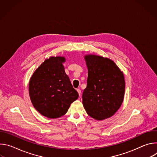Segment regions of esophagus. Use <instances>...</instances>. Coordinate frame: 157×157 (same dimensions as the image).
<instances>
[{"instance_id":"34e87169","label":"esophagus","mask_w":157,"mask_h":157,"mask_svg":"<svg viewBox=\"0 0 157 157\" xmlns=\"http://www.w3.org/2000/svg\"><path fill=\"white\" fill-rule=\"evenodd\" d=\"M77 91H78V93L79 95V96H81V91L80 89H77Z\"/></svg>"}]
</instances>
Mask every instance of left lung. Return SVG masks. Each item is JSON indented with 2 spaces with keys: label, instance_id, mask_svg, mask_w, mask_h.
Masks as SVG:
<instances>
[{
  "label": "left lung",
  "instance_id": "left-lung-1",
  "mask_svg": "<svg viewBox=\"0 0 157 157\" xmlns=\"http://www.w3.org/2000/svg\"><path fill=\"white\" fill-rule=\"evenodd\" d=\"M88 69L87 86L82 95L87 114L98 121L113 116L124 100L125 80L116 63L94 55L84 56Z\"/></svg>",
  "mask_w": 157,
  "mask_h": 157
}]
</instances>
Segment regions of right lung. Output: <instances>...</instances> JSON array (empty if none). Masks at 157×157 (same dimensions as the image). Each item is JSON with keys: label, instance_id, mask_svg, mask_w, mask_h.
<instances>
[{"label": "right lung", "instance_id": "right-lung-1", "mask_svg": "<svg viewBox=\"0 0 157 157\" xmlns=\"http://www.w3.org/2000/svg\"><path fill=\"white\" fill-rule=\"evenodd\" d=\"M64 62L62 56L45 59L30 79L29 94L33 107L50 119L64 116L79 97L64 71Z\"/></svg>", "mask_w": 157, "mask_h": 157}]
</instances>
